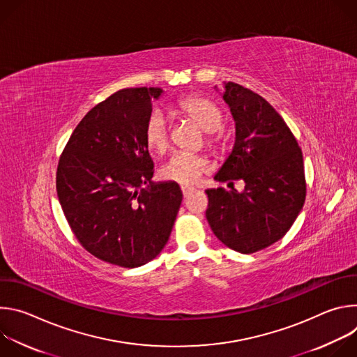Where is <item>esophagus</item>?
Returning <instances> with one entry per match:
<instances>
[{"instance_id": "esophagus-1", "label": "esophagus", "mask_w": 357, "mask_h": 357, "mask_svg": "<svg viewBox=\"0 0 357 357\" xmlns=\"http://www.w3.org/2000/svg\"><path fill=\"white\" fill-rule=\"evenodd\" d=\"M193 192V189H190V188H183L182 186V193H183V197H188L190 193Z\"/></svg>"}]
</instances>
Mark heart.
<instances>
[{
    "mask_svg": "<svg viewBox=\"0 0 357 357\" xmlns=\"http://www.w3.org/2000/svg\"><path fill=\"white\" fill-rule=\"evenodd\" d=\"M172 112L193 121L202 131L208 132L206 145L211 151H220L225 138L219 132L223 126V112L212 100L202 96H188L176 101ZM145 145L155 154H165L169 146L168 124L161 113H152L144 126ZM206 172V162L199 157L176 152L160 169L162 179L178 183L183 188L195 186Z\"/></svg>",
    "mask_w": 357,
    "mask_h": 357,
    "instance_id": "heart-1",
    "label": "heart"
}]
</instances>
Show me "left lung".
Returning a JSON list of instances; mask_svg holds the SVG:
<instances>
[{"label":"left lung","mask_w":357,"mask_h":357,"mask_svg":"<svg viewBox=\"0 0 357 357\" xmlns=\"http://www.w3.org/2000/svg\"><path fill=\"white\" fill-rule=\"evenodd\" d=\"M223 100L236 123V141L215 179L229 185L241 179L245 186L243 192L208 189L206 219L225 245L251 254L282 238L303 206L302 151L260 94L227 82Z\"/></svg>","instance_id":"left-lung-1"}]
</instances>
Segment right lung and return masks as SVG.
I'll return each mask as SVG.
<instances>
[{"label":"right lung","instance_id":"obj_1","mask_svg":"<svg viewBox=\"0 0 357 357\" xmlns=\"http://www.w3.org/2000/svg\"><path fill=\"white\" fill-rule=\"evenodd\" d=\"M160 87L123 89L94 106L72 132L58 164L56 190L79 243L106 263L134 268L165 247L182 190L152 182L144 126Z\"/></svg>","mask_w":357,"mask_h":357}]
</instances>
